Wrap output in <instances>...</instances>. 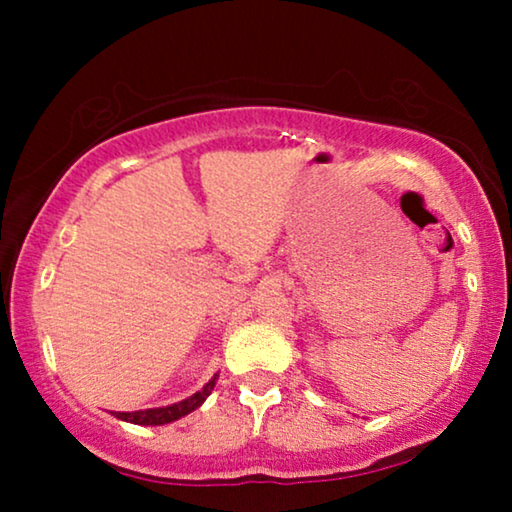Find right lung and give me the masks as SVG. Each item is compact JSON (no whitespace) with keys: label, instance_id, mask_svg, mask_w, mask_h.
I'll return each instance as SVG.
<instances>
[{"label":"right lung","instance_id":"right-lung-1","mask_svg":"<svg viewBox=\"0 0 512 512\" xmlns=\"http://www.w3.org/2000/svg\"><path fill=\"white\" fill-rule=\"evenodd\" d=\"M216 380H219V375H214L212 380H209L200 391H195L193 396H188L179 403L165 405V408H149V410H135V412H111V415L123 419V422L139 424V426H163V424L177 422V419L186 417L188 412L198 410L200 405L207 401V396L214 391Z\"/></svg>","mask_w":512,"mask_h":512}]
</instances>
